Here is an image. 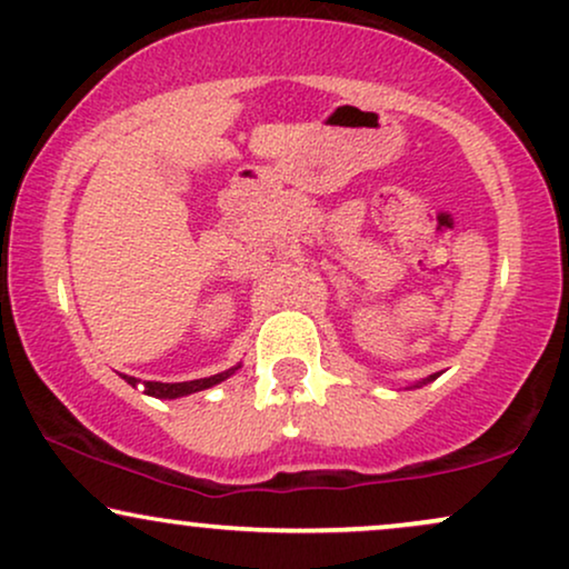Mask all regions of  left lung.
Here are the masks:
<instances>
[{"mask_svg": "<svg viewBox=\"0 0 569 569\" xmlns=\"http://www.w3.org/2000/svg\"><path fill=\"white\" fill-rule=\"evenodd\" d=\"M438 376H441V372H433V376H428V378L417 380V383H415V386H409V388H422V386H428V383H430V380H436Z\"/></svg>", "mask_w": 569, "mask_h": 569, "instance_id": "obj_1", "label": "left lung"}]
</instances>
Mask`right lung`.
Here are the masks:
<instances>
[{
	"label": "right lung",
	"mask_w": 569,
	"mask_h": 569,
	"mask_svg": "<svg viewBox=\"0 0 569 569\" xmlns=\"http://www.w3.org/2000/svg\"><path fill=\"white\" fill-rule=\"evenodd\" d=\"M241 368V362L236 365V368H228L218 372V376H210V378H199V380H183V383H160V380H141L139 378H131V376H123L126 383L136 386H143V393L147 397H154V399H181V397H189V393H197V391H204V388H212L222 383L226 378H231L236 370Z\"/></svg>",
	"instance_id": "add662e5"
}]
</instances>
